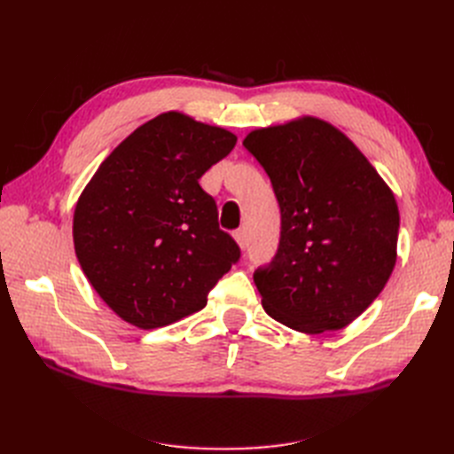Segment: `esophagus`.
<instances>
[{
    "instance_id": "obj_1",
    "label": "esophagus",
    "mask_w": 454,
    "mask_h": 454,
    "mask_svg": "<svg viewBox=\"0 0 454 454\" xmlns=\"http://www.w3.org/2000/svg\"><path fill=\"white\" fill-rule=\"evenodd\" d=\"M232 237H235V240L239 242V246L244 250L246 248V232H244V229H237L235 232H232Z\"/></svg>"
}]
</instances>
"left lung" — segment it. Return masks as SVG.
Here are the masks:
<instances>
[{
	"mask_svg": "<svg viewBox=\"0 0 454 454\" xmlns=\"http://www.w3.org/2000/svg\"><path fill=\"white\" fill-rule=\"evenodd\" d=\"M244 147L280 206V242L254 272L265 312L303 333L337 332L373 303L395 265L400 212L345 134L303 117L250 132Z\"/></svg>",
	"mask_w": 454,
	"mask_h": 454,
	"instance_id": "8db88e82",
	"label": "left lung"
}]
</instances>
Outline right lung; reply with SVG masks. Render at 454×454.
<instances>
[{
    "label": "right lung",
    "mask_w": 454,
    "mask_h": 454,
    "mask_svg": "<svg viewBox=\"0 0 454 454\" xmlns=\"http://www.w3.org/2000/svg\"><path fill=\"white\" fill-rule=\"evenodd\" d=\"M237 136L168 112L136 129L100 164L74 214L79 265L122 320L155 329L206 307L240 259L199 185Z\"/></svg>",
    "instance_id": "add662e5"
}]
</instances>
